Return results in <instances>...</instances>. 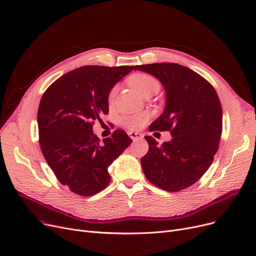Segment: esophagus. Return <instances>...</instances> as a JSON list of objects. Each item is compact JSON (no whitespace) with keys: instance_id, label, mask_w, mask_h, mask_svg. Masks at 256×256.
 I'll use <instances>...</instances> for the list:
<instances>
[{"instance_id":"esophagus-1","label":"esophagus","mask_w":256,"mask_h":256,"mask_svg":"<svg viewBox=\"0 0 256 256\" xmlns=\"http://www.w3.org/2000/svg\"><path fill=\"white\" fill-rule=\"evenodd\" d=\"M128 136L132 140H141L143 138V135L138 132H128Z\"/></svg>"}]
</instances>
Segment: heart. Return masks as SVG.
<instances>
[{"mask_svg": "<svg viewBox=\"0 0 256 256\" xmlns=\"http://www.w3.org/2000/svg\"><path fill=\"white\" fill-rule=\"evenodd\" d=\"M128 82L143 97L152 96L157 93L160 88L159 80L156 78L154 76L148 73L132 74L128 77ZM117 91H118L117 86H114L110 90L108 95V100L110 104H112L114 102ZM148 113L130 115V116H126L124 119H122V124H124V126L128 130H134L141 128L144 126V124L148 121Z\"/></svg>", "mask_w": 256, "mask_h": 256, "instance_id": "obj_1", "label": "heart"}]
</instances>
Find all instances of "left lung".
<instances>
[{
	"label": "left lung",
	"mask_w": 256,
	"mask_h": 256,
	"mask_svg": "<svg viewBox=\"0 0 256 256\" xmlns=\"http://www.w3.org/2000/svg\"><path fill=\"white\" fill-rule=\"evenodd\" d=\"M163 84L166 106L150 130H168L161 146L146 136L148 152L141 158L146 179L163 190L179 192L201 179L214 161L223 128L218 96L204 77L174 62L136 66Z\"/></svg>",
	"instance_id": "left-lung-1"
}]
</instances>
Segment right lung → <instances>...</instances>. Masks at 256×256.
I'll use <instances>...</instances> for the list:
<instances>
[{
  "instance_id": "obj_1",
  "label": "right lung",
  "mask_w": 256,
  "mask_h": 256,
  "mask_svg": "<svg viewBox=\"0 0 256 256\" xmlns=\"http://www.w3.org/2000/svg\"><path fill=\"white\" fill-rule=\"evenodd\" d=\"M135 66H84L60 76L42 94L38 124L42 152L55 176L76 194L90 196L108 185V168L132 143L122 130L102 141L94 121L108 113L110 88Z\"/></svg>"
}]
</instances>
